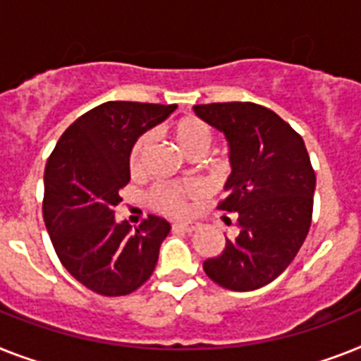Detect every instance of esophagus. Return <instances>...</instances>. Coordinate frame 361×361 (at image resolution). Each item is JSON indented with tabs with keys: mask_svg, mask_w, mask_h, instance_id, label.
I'll return each instance as SVG.
<instances>
[{
	"mask_svg": "<svg viewBox=\"0 0 361 361\" xmlns=\"http://www.w3.org/2000/svg\"><path fill=\"white\" fill-rule=\"evenodd\" d=\"M173 228H177V231H183V232H195L199 228V223L197 221H183V223H175Z\"/></svg>",
	"mask_w": 361,
	"mask_h": 361,
	"instance_id": "34e87169",
	"label": "esophagus"
}]
</instances>
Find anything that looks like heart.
Masks as SVG:
<instances>
[{
	"instance_id": "heart-1",
	"label": "heart",
	"mask_w": 361,
	"mask_h": 361,
	"mask_svg": "<svg viewBox=\"0 0 361 361\" xmlns=\"http://www.w3.org/2000/svg\"><path fill=\"white\" fill-rule=\"evenodd\" d=\"M171 134L177 145L183 149L188 157H201L212 142V130L207 123L195 116H184L175 121L171 127ZM151 134H142L134 140L129 151V171L138 175L144 168L145 154L151 147ZM197 195V186L192 183H162L149 192L151 207L164 214L180 216L188 210V201Z\"/></svg>"
}]
</instances>
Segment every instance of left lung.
<instances>
[{
    "label": "left lung",
    "instance_id": "1",
    "mask_svg": "<svg viewBox=\"0 0 361 361\" xmlns=\"http://www.w3.org/2000/svg\"><path fill=\"white\" fill-rule=\"evenodd\" d=\"M195 114L225 134L231 147L228 195L217 208L238 232L202 269L216 284L251 291L290 266L308 236L315 171L305 140L281 116L256 103L195 105Z\"/></svg>",
    "mask_w": 361,
    "mask_h": 361
}]
</instances>
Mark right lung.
<instances>
[{
	"mask_svg": "<svg viewBox=\"0 0 361 361\" xmlns=\"http://www.w3.org/2000/svg\"><path fill=\"white\" fill-rule=\"evenodd\" d=\"M177 105L106 101L64 130L44 171L42 212L59 260L75 281L105 297L136 291L153 275L169 223L147 216L138 228L116 223L130 180L134 140Z\"/></svg>",
	"mask_w": 361,
	"mask_h": 361,
	"instance_id": "1",
	"label": "right lung"
}]
</instances>
